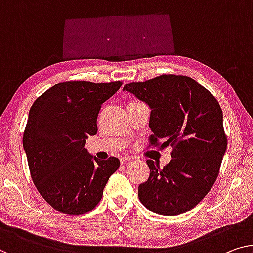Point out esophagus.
I'll return each mask as SVG.
<instances>
[{
	"mask_svg": "<svg viewBox=\"0 0 253 253\" xmlns=\"http://www.w3.org/2000/svg\"><path fill=\"white\" fill-rule=\"evenodd\" d=\"M129 161H131V158L128 157V156L120 158V164H122V165H126V164L129 163Z\"/></svg>",
	"mask_w": 253,
	"mask_h": 253,
	"instance_id": "34e87169",
	"label": "esophagus"
}]
</instances>
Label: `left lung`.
Masks as SVG:
<instances>
[{
    "label": "left lung",
    "mask_w": 253,
    "mask_h": 253,
    "mask_svg": "<svg viewBox=\"0 0 253 253\" xmlns=\"http://www.w3.org/2000/svg\"><path fill=\"white\" fill-rule=\"evenodd\" d=\"M123 90L150 108L151 144L163 139L161 146H172V159L163 169L146 160L150 176L138 186L139 201L161 216L193 209L216 182L227 149L220 105L187 76L161 75Z\"/></svg>",
    "instance_id": "left-lung-1"
}]
</instances>
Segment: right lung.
<instances>
[{"label":"right lung","mask_w":253,"mask_h":253,"mask_svg":"<svg viewBox=\"0 0 253 253\" xmlns=\"http://www.w3.org/2000/svg\"><path fill=\"white\" fill-rule=\"evenodd\" d=\"M123 82H63L43 93L29 110L22 137L30 176L51 207L66 214L95 208L119 159L100 160L85 148L97 133L96 119L105 101Z\"/></svg>","instance_id":"obj_1"}]
</instances>
